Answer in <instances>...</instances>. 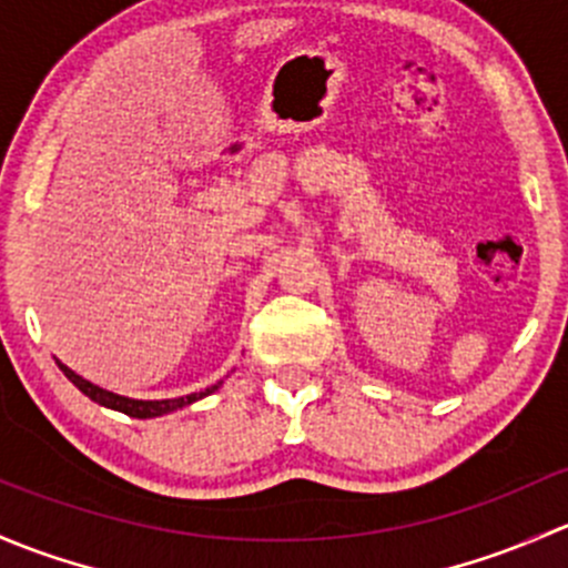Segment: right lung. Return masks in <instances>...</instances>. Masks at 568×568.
Returning a JSON list of instances; mask_svg holds the SVG:
<instances>
[{"instance_id":"add662e5","label":"right lung","mask_w":568,"mask_h":568,"mask_svg":"<svg viewBox=\"0 0 568 568\" xmlns=\"http://www.w3.org/2000/svg\"><path fill=\"white\" fill-rule=\"evenodd\" d=\"M60 369L65 372V377L70 379V383H73L75 388L81 390V394L90 396L92 402L109 407V410L131 415V418H155V415L174 413V410H180V407H185V405H194V402L202 399V396L213 394V390H219V385H221V383H215V385H210V388L199 390V394L178 396V399H128V396L111 394V390L101 388V385H95V383H90V379L79 377V374H75L73 369H68L65 364H60Z\"/></svg>"}]
</instances>
